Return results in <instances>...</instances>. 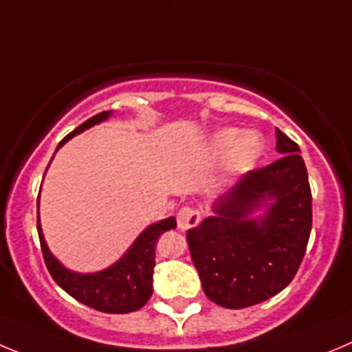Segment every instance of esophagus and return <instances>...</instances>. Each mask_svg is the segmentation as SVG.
<instances>
[{
	"label": "esophagus",
	"mask_w": 352,
	"mask_h": 352,
	"mask_svg": "<svg viewBox=\"0 0 352 352\" xmlns=\"http://www.w3.org/2000/svg\"><path fill=\"white\" fill-rule=\"evenodd\" d=\"M201 221V215H199L198 210L189 208V206H184L179 213H177V228L180 231H187V229L198 226V222Z\"/></svg>",
	"instance_id": "esophagus-1"
}]
</instances>
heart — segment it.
<instances>
[{
  "label": "heart",
  "mask_w": 352,
  "mask_h": 352,
  "mask_svg": "<svg viewBox=\"0 0 352 352\" xmlns=\"http://www.w3.org/2000/svg\"><path fill=\"white\" fill-rule=\"evenodd\" d=\"M264 151V139L258 131L239 128H221L213 131L205 144L206 156L212 160L224 157L226 170L232 175L246 172L257 163Z\"/></svg>",
  "instance_id": "heart-1"
}]
</instances>
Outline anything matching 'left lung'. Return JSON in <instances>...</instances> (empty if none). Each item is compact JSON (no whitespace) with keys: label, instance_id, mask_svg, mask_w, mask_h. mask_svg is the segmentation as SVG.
Instances as JSON below:
<instances>
[{"label":"left lung","instance_id":"left-lung-1","mask_svg":"<svg viewBox=\"0 0 352 352\" xmlns=\"http://www.w3.org/2000/svg\"><path fill=\"white\" fill-rule=\"evenodd\" d=\"M269 166L241 177L213 201V215L187 231L206 297L243 309L280 294L294 280L313 224V199L300 147L276 128Z\"/></svg>","mask_w":352,"mask_h":352}]
</instances>
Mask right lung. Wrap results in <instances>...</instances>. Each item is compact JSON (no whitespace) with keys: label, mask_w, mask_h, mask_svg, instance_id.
I'll return each instance as SVG.
<instances>
[{"label":"right lung","mask_w":352,"mask_h":352,"mask_svg":"<svg viewBox=\"0 0 352 352\" xmlns=\"http://www.w3.org/2000/svg\"><path fill=\"white\" fill-rule=\"evenodd\" d=\"M113 116V111H104L97 116L90 118L83 124L71 131L55 149L57 153L65 142L72 137L80 135L88 128L98 123H104ZM54 160V157H52ZM50 166V163H48ZM47 173V172H45ZM177 228L175 217H168L165 221L154 222L147 226L133 243L109 267L95 272H76L65 267L57 257L50 252L45 234H43L41 222H39V196H38V234L41 243V252L45 257L48 271L55 283L67 292L71 297L76 298L81 304L111 314H126L131 311L140 309L153 295V274H154V250L156 241L163 232Z\"/></svg>","instance_id":"add662e5"}]
</instances>
